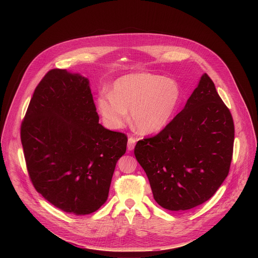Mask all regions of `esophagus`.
Returning a JSON list of instances; mask_svg holds the SVG:
<instances>
[{
    "label": "esophagus",
    "mask_w": 258,
    "mask_h": 258,
    "mask_svg": "<svg viewBox=\"0 0 258 258\" xmlns=\"http://www.w3.org/2000/svg\"><path fill=\"white\" fill-rule=\"evenodd\" d=\"M136 142H137V140L135 138H133V137L128 138V141H127V150L128 151H133L134 150L135 146H136Z\"/></svg>",
    "instance_id": "esophagus-1"
}]
</instances>
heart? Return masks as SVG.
<instances>
[{
	"label": "heart",
	"mask_w": 258,
	"mask_h": 258,
	"mask_svg": "<svg viewBox=\"0 0 258 258\" xmlns=\"http://www.w3.org/2000/svg\"><path fill=\"white\" fill-rule=\"evenodd\" d=\"M178 84L151 73H132L116 80L112 92H101L97 110L110 130L122 128L128 111L135 127L142 134H155L167 126L180 101Z\"/></svg>",
	"instance_id": "heart-1"
}]
</instances>
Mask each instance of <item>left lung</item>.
Listing matches in <instances>:
<instances>
[{
  "label": "left lung",
  "instance_id": "left-lung-1",
  "mask_svg": "<svg viewBox=\"0 0 258 258\" xmlns=\"http://www.w3.org/2000/svg\"><path fill=\"white\" fill-rule=\"evenodd\" d=\"M235 128L230 110L204 73L185 107L135 156L163 208L183 211L210 199L228 176Z\"/></svg>",
  "mask_w": 258,
  "mask_h": 258
}]
</instances>
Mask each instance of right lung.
<instances>
[{
	"label": "right lung",
	"mask_w": 258,
	"mask_h": 258,
	"mask_svg": "<svg viewBox=\"0 0 258 258\" xmlns=\"http://www.w3.org/2000/svg\"><path fill=\"white\" fill-rule=\"evenodd\" d=\"M21 143L35 190L57 208L85 215L106 202L127 138L99 123L89 79L53 69L34 90Z\"/></svg>",
	"instance_id": "obj_1"
}]
</instances>
